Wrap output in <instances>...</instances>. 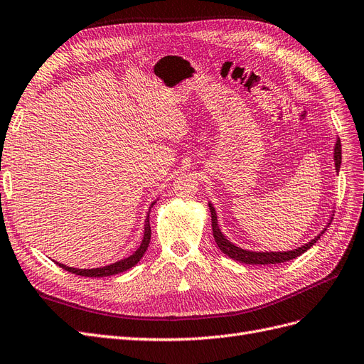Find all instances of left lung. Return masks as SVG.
Wrapping results in <instances>:
<instances>
[{
	"label": "left lung",
	"instance_id": "1",
	"mask_svg": "<svg viewBox=\"0 0 364 364\" xmlns=\"http://www.w3.org/2000/svg\"><path fill=\"white\" fill-rule=\"evenodd\" d=\"M334 164H336V172H340V164H341V143L337 139L336 144H334ZM209 209H210V216H212V230H213V237H215V242L220 247V250L227 255L228 257H232L233 261L237 262H242V264H250V265H269V264H282L287 261H291V259H296L297 256H300L302 253H305L306 250H309L311 247H313L317 241L318 237L323 235V232L329 227L331 221H332V216L329 218L328 225L321 230L316 237L313 240L308 241L306 244L300 245L294 250H287V252H255V250H245V248L237 247L236 244H233L232 241H228L227 237L224 236V233L221 232L220 224H218V216H216V210L213 204L209 201Z\"/></svg>",
	"mask_w": 364,
	"mask_h": 364
}]
</instances>
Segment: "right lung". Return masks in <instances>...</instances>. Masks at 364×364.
Instances as JSON below:
<instances>
[{
  "instance_id": "right-lung-1",
  "label": "right lung",
  "mask_w": 364,
  "mask_h": 364,
  "mask_svg": "<svg viewBox=\"0 0 364 364\" xmlns=\"http://www.w3.org/2000/svg\"><path fill=\"white\" fill-rule=\"evenodd\" d=\"M157 203V200H155L151 207ZM149 207V210H151ZM149 242H151V224H149V212H148V216L146 220H144V232H143V240H141V244L140 247L137 248L136 252H134L131 256L128 257H123L120 259V261L114 262V264H109V265H105V267H99V268H73V267H68V265H64V264H59L56 262L60 268L67 269V272L73 273V274H77V276H85V277H105V276H112V274H119V273H123L127 272V269L132 268L134 265H137L140 262V259L144 256V253H146L148 247H149Z\"/></svg>"
}]
</instances>
